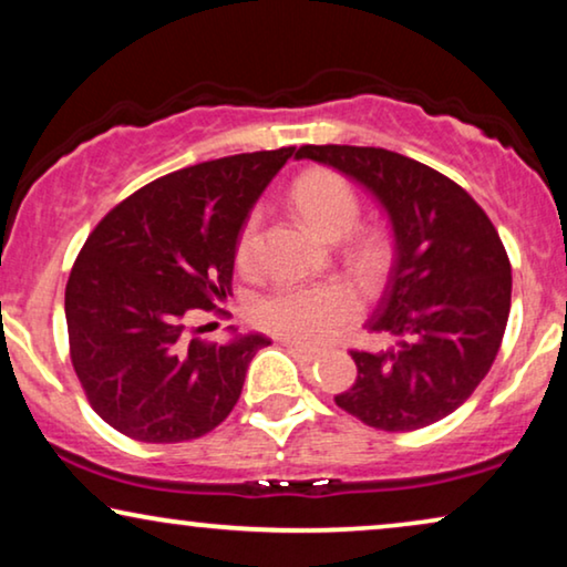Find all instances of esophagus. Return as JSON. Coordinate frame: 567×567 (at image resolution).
Instances as JSON below:
<instances>
[{
    "instance_id": "esophagus-1",
    "label": "esophagus",
    "mask_w": 567,
    "mask_h": 567,
    "mask_svg": "<svg viewBox=\"0 0 567 567\" xmlns=\"http://www.w3.org/2000/svg\"><path fill=\"white\" fill-rule=\"evenodd\" d=\"M278 343H284L286 348H291V351L297 353L299 359H305V361H317V355H320L317 351H312V348H305V346L293 343V340H286V338H281V340H278Z\"/></svg>"
}]
</instances>
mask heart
Here are the masks:
<instances>
[{
    "label": "heart",
    "mask_w": 567,
    "mask_h": 567,
    "mask_svg": "<svg viewBox=\"0 0 567 567\" xmlns=\"http://www.w3.org/2000/svg\"><path fill=\"white\" fill-rule=\"evenodd\" d=\"M291 198L301 216L330 239L353 231L361 219L359 193L336 169L315 167L301 173L291 185ZM353 252L361 262L374 266L384 258L386 239L379 229H363L353 237ZM235 262L245 276H255L262 266L258 212L247 216L239 229ZM355 309V293L338 281L281 284L255 301L252 322L270 336L293 340L305 348H320L348 328Z\"/></svg>",
    "instance_id": "obj_1"
}]
</instances>
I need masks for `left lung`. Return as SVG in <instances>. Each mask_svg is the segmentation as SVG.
<instances>
[{
	"instance_id": "obj_1",
	"label": "left lung",
	"mask_w": 567,
	"mask_h": 567,
	"mask_svg": "<svg viewBox=\"0 0 567 567\" xmlns=\"http://www.w3.org/2000/svg\"><path fill=\"white\" fill-rule=\"evenodd\" d=\"M367 185L390 214L394 262L371 332L386 351H351L359 377L336 405L379 431H415L454 413L477 390L511 312V262L498 229L452 177L382 146L305 144Z\"/></svg>"
}]
</instances>
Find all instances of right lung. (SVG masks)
<instances>
[{"mask_svg": "<svg viewBox=\"0 0 567 567\" xmlns=\"http://www.w3.org/2000/svg\"><path fill=\"white\" fill-rule=\"evenodd\" d=\"M293 152L175 169L90 231L66 281L69 359L92 410L123 436L181 444L235 410L252 355L270 340L206 346L190 320L231 297L239 229Z\"/></svg>", "mask_w": 567, "mask_h": 567, "instance_id": "right-lung-1", "label": "right lung"}]
</instances>
